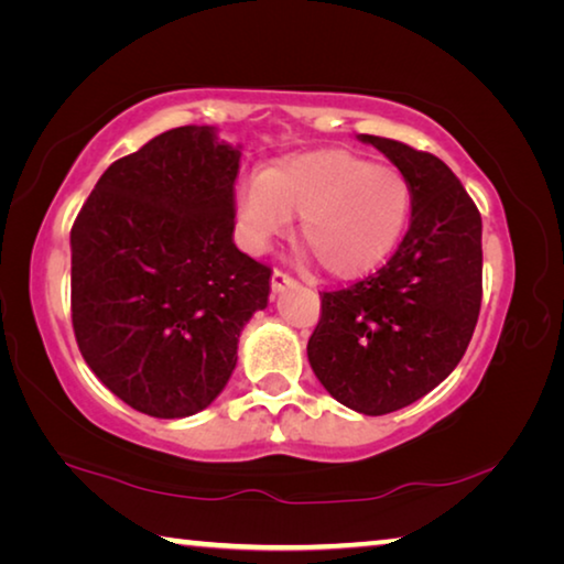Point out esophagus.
I'll list each match as a JSON object with an SVG mask.
<instances>
[{
	"label": "esophagus",
	"instance_id": "esophagus-1",
	"mask_svg": "<svg viewBox=\"0 0 564 564\" xmlns=\"http://www.w3.org/2000/svg\"><path fill=\"white\" fill-rule=\"evenodd\" d=\"M291 285H295L293 275H289L285 271H279V269L273 271V275H271V291L273 293H283L285 289H291Z\"/></svg>",
	"mask_w": 564,
	"mask_h": 564
}]
</instances>
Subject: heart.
<instances>
[{"label":"heart","instance_id":"b5f03b06","mask_svg":"<svg viewBox=\"0 0 564 564\" xmlns=\"http://www.w3.org/2000/svg\"><path fill=\"white\" fill-rule=\"evenodd\" d=\"M413 191L395 166L373 164L346 149L291 154L236 186V234L248 251L261 253L291 231L323 271L356 279L383 263L405 234Z\"/></svg>","mask_w":564,"mask_h":564}]
</instances>
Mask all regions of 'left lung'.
<instances>
[{"mask_svg":"<svg viewBox=\"0 0 564 564\" xmlns=\"http://www.w3.org/2000/svg\"><path fill=\"white\" fill-rule=\"evenodd\" d=\"M403 171L410 226L383 269L321 295L308 360L328 393L362 415H386L431 393L473 338L482 301V221L441 159L358 133Z\"/></svg>","mask_w":564,"mask_h":564,"instance_id":"left-lung-1","label":"left lung"}]
</instances>
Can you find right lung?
<instances>
[{"mask_svg": "<svg viewBox=\"0 0 564 564\" xmlns=\"http://www.w3.org/2000/svg\"><path fill=\"white\" fill-rule=\"evenodd\" d=\"M241 149L214 127L159 133L104 171L72 226V323L87 366L151 417L208 408L271 269L234 243Z\"/></svg>", "mask_w": 564, "mask_h": 564, "instance_id": "add662e5", "label": "right lung"}]
</instances>
